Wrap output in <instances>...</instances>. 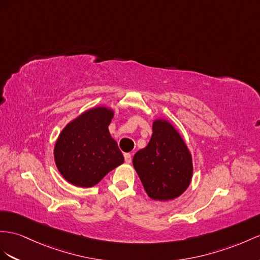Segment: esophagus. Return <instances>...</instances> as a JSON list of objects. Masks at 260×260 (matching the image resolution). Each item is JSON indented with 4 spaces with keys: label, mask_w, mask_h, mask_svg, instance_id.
Segmentation results:
<instances>
[{
    "label": "esophagus",
    "mask_w": 260,
    "mask_h": 260,
    "mask_svg": "<svg viewBox=\"0 0 260 260\" xmlns=\"http://www.w3.org/2000/svg\"><path fill=\"white\" fill-rule=\"evenodd\" d=\"M124 159H125L126 164H131L132 162V155L131 154H125Z\"/></svg>",
    "instance_id": "esophagus-1"
}]
</instances>
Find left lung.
Masks as SVG:
<instances>
[{"instance_id": "1", "label": "left lung", "mask_w": 260, "mask_h": 260, "mask_svg": "<svg viewBox=\"0 0 260 260\" xmlns=\"http://www.w3.org/2000/svg\"><path fill=\"white\" fill-rule=\"evenodd\" d=\"M133 165L148 197L158 201L180 197L193 174L192 156L183 138L161 118L152 123L150 141L134 155Z\"/></svg>"}]
</instances>
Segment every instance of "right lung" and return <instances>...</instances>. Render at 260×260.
<instances>
[{
	"label": "right lung",
	"mask_w": 260,
	"mask_h": 260,
	"mask_svg": "<svg viewBox=\"0 0 260 260\" xmlns=\"http://www.w3.org/2000/svg\"><path fill=\"white\" fill-rule=\"evenodd\" d=\"M113 116V110L98 106L83 112L61 131L55 144V162L71 184L93 187L124 162L109 132Z\"/></svg>",
	"instance_id": "1"
}]
</instances>
